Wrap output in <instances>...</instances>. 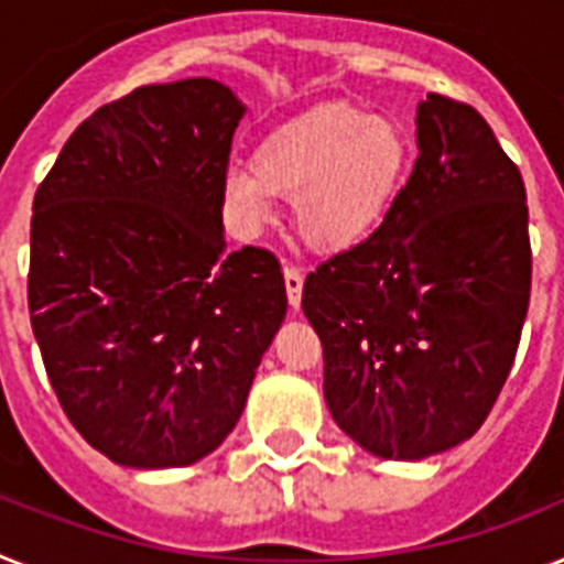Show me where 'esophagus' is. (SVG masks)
Listing matches in <instances>:
<instances>
[{
  "label": "esophagus",
  "instance_id": "obj_1",
  "mask_svg": "<svg viewBox=\"0 0 564 564\" xmlns=\"http://www.w3.org/2000/svg\"><path fill=\"white\" fill-rule=\"evenodd\" d=\"M285 291H288V302H291V308L296 311L302 302V271L300 268H293V264H285Z\"/></svg>",
  "mask_w": 564,
  "mask_h": 564
}]
</instances>
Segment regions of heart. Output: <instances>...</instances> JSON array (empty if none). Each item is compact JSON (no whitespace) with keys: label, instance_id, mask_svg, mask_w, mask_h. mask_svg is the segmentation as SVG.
<instances>
[{"label":"heart","instance_id":"heart-1","mask_svg":"<svg viewBox=\"0 0 564 564\" xmlns=\"http://www.w3.org/2000/svg\"><path fill=\"white\" fill-rule=\"evenodd\" d=\"M412 147L403 126L328 106L273 129L253 164L232 161L221 178L227 216L259 236L276 216V195L296 198V227L319 250H348L380 225L406 184Z\"/></svg>","mask_w":564,"mask_h":564}]
</instances>
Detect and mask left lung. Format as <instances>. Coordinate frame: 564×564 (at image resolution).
Wrapping results in <instances>:
<instances>
[{"mask_svg":"<svg viewBox=\"0 0 564 564\" xmlns=\"http://www.w3.org/2000/svg\"><path fill=\"white\" fill-rule=\"evenodd\" d=\"M417 161L369 239L305 279L325 403L366 453L464 444L499 398L530 302L528 195L473 106L417 104Z\"/></svg>","mask_w":564,"mask_h":564,"instance_id":"1","label":"left lung"}]
</instances>
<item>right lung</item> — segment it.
<instances>
[{"label": "right lung", "instance_id": "add662e5", "mask_svg": "<svg viewBox=\"0 0 564 564\" xmlns=\"http://www.w3.org/2000/svg\"><path fill=\"white\" fill-rule=\"evenodd\" d=\"M241 118L209 77L134 88L74 129L34 195L42 362L74 430L123 467L218 449L285 319L276 256L227 253L221 178Z\"/></svg>", "mask_w": 564, "mask_h": 564}]
</instances>
